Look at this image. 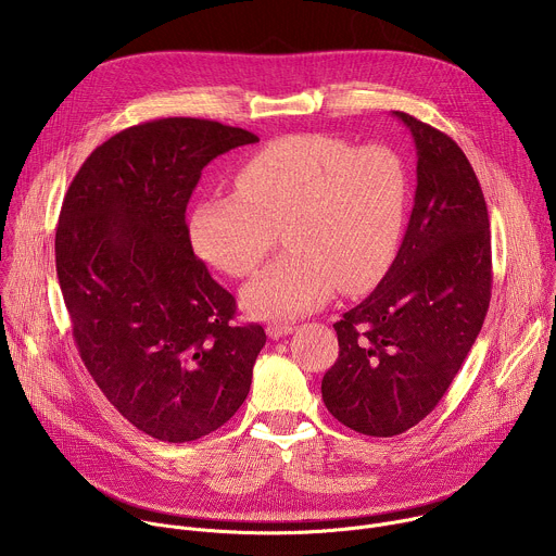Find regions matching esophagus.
I'll list each match as a JSON object with an SVG mask.
<instances>
[{
	"label": "esophagus",
	"instance_id": "obj_1",
	"mask_svg": "<svg viewBox=\"0 0 556 556\" xmlns=\"http://www.w3.org/2000/svg\"><path fill=\"white\" fill-rule=\"evenodd\" d=\"M292 332H294V326H290V324H273V326L266 328V334H268L273 341H277V339H281V337H288V334H292Z\"/></svg>",
	"mask_w": 556,
	"mask_h": 556
}]
</instances>
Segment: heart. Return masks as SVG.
Segmentation results:
<instances>
[{
	"instance_id": "obj_1",
	"label": "heart",
	"mask_w": 556,
	"mask_h": 556,
	"mask_svg": "<svg viewBox=\"0 0 556 556\" xmlns=\"http://www.w3.org/2000/svg\"><path fill=\"white\" fill-rule=\"evenodd\" d=\"M409 215V172L389 147L356 149L326 134L286 136L235 172V191L202 195L189 217L195 253L249 277L283 228L288 253L244 290L262 319H290L376 286L399 253Z\"/></svg>"
}]
</instances>
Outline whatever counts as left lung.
<instances>
[{"label": "left lung", "mask_w": 556, "mask_h": 556, "mask_svg": "<svg viewBox=\"0 0 556 556\" xmlns=\"http://www.w3.org/2000/svg\"><path fill=\"white\" fill-rule=\"evenodd\" d=\"M416 142V198L376 290L334 324L339 358L321 382L345 427L391 438L427 418L478 339L491 303V224L468 157L440 129L393 112Z\"/></svg>", "instance_id": "8db88e82"}]
</instances>
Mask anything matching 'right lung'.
Segmentation results:
<instances>
[{"label": "right lung", "instance_id": "obj_1", "mask_svg": "<svg viewBox=\"0 0 556 556\" xmlns=\"http://www.w3.org/2000/svg\"><path fill=\"white\" fill-rule=\"evenodd\" d=\"M260 138L204 118H161L97 147L56 226L72 337L105 399L142 433L191 442L247 401L266 345L235 326V299L193 255L185 219L202 169Z\"/></svg>", "mask_w": 556, "mask_h": 556}]
</instances>
